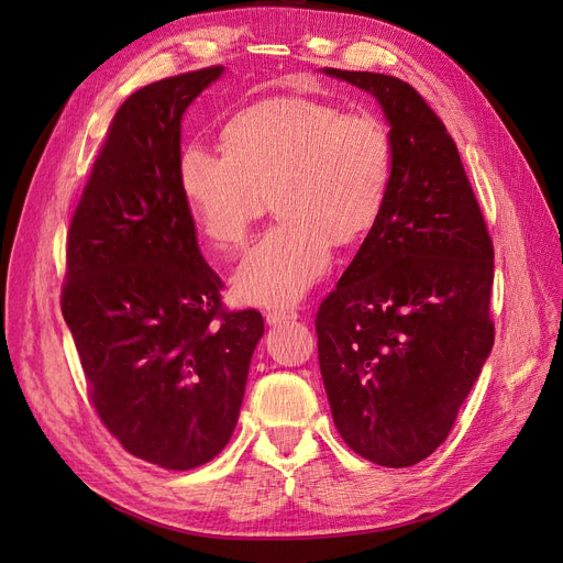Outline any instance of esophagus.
Masks as SVG:
<instances>
[{"mask_svg": "<svg viewBox=\"0 0 563 563\" xmlns=\"http://www.w3.org/2000/svg\"><path fill=\"white\" fill-rule=\"evenodd\" d=\"M266 323H280V321H289V319H297V310L294 308H269L264 312Z\"/></svg>", "mask_w": 563, "mask_h": 563, "instance_id": "34e87169", "label": "esophagus"}]
</instances>
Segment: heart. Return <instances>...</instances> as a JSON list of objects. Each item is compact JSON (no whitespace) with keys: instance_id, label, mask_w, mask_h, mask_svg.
<instances>
[{"instance_id":"b5f03b06","label":"heart","mask_w":563,"mask_h":563,"mask_svg":"<svg viewBox=\"0 0 563 563\" xmlns=\"http://www.w3.org/2000/svg\"><path fill=\"white\" fill-rule=\"evenodd\" d=\"M223 153L187 145L177 180L196 230L214 251L249 240L269 196L280 217L234 274L236 297L255 306L299 301L331 264L333 242L361 240L393 183V136L369 111L278 100L236 113Z\"/></svg>"}]
</instances>
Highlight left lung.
<instances>
[{
  "instance_id": "1",
  "label": "left lung",
  "mask_w": 563,
  "mask_h": 563,
  "mask_svg": "<svg viewBox=\"0 0 563 563\" xmlns=\"http://www.w3.org/2000/svg\"><path fill=\"white\" fill-rule=\"evenodd\" d=\"M390 123L378 221L314 319L333 422L363 459L408 467L448 440L495 340L493 240L445 123L410 84L327 70Z\"/></svg>"
}]
</instances>
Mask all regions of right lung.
I'll list each match as a JSON object with an SVG mask.
<instances>
[{"label": "right lung", "instance_id": "obj_1", "mask_svg": "<svg viewBox=\"0 0 563 563\" xmlns=\"http://www.w3.org/2000/svg\"><path fill=\"white\" fill-rule=\"evenodd\" d=\"M223 66L147 84L115 111L66 244L62 312L102 424L166 470L212 461L234 431L257 310H228L183 198L180 121Z\"/></svg>", "mask_w": 563, "mask_h": 563}]
</instances>
